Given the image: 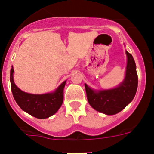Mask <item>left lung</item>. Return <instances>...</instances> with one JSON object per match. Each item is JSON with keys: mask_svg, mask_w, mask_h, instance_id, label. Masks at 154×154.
Returning a JSON list of instances; mask_svg holds the SVG:
<instances>
[{"mask_svg": "<svg viewBox=\"0 0 154 154\" xmlns=\"http://www.w3.org/2000/svg\"><path fill=\"white\" fill-rule=\"evenodd\" d=\"M127 64L124 81L112 89L94 91L85 83L87 99L90 106L103 114L112 116L119 113L134 98L138 86V76L133 57L126 51Z\"/></svg>", "mask_w": 154, "mask_h": 154, "instance_id": "left-lung-1", "label": "left lung"}]
</instances>
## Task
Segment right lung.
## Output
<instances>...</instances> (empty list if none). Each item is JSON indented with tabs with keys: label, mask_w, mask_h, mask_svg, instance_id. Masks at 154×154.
Segmentation results:
<instances>
[{
	"label": "right lung",
	"mask_w": 154,
	"mask_h": 154,
	"mask_svg": "<svg viewBox=\"0 0 154 154\" xmlns=\"http://www.w3.org/2000/svg\"><path fill=\"white\" fill-rule=\"evenodd\" d=\"M14 70H10L11 89L15 100L23 111L37 119H47L55 114L63 102V90L66 81L63 82L54 92L32 94L18 88L13 80Z\"/></svg>",
	"instance_id": "obj_1"
}]
</instances>
